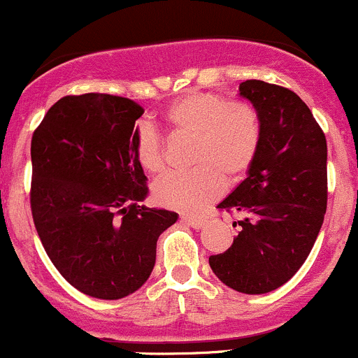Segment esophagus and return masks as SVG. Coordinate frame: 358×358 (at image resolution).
<instances>
[{"instance_id":"esophagus-1","label":"esophagus","mask_w":358,"mask_h":358,"mask_svg":"<svg viewBox=\"0 0 358 358\" xmlns=\"http://www.w3.org/2000/svg\"><path fill=\"white\" fill-rule=\"evenodd\" d=\"M183 223L189 227H192V229L199 230L206 225V220L204 218H194V216H183Z\"/></svg>"}]
</instances>
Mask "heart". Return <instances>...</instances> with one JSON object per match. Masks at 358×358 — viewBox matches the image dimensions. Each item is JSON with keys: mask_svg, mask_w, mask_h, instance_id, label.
<instances>
[{"mask_svg": "<svg viewBox=\"0 0 358 358\" xmlns=\"http://www.w3.org/2000/svg\"><path fill=\"white\" fill-rule=\"evenodd\" d=\"M164 121L178 135L194 140L190 164L196 169L168 175L154 185V199L162 208L201 211L222 196L223 180L241 182L258 156L262 121L248 102L192 92L169 103ZM135 156L145 171L164 169L162 140L147 122L136 128Z\"/></svg>", "mask_w": 358, "mask_h": 358, "instance_id": "obj_1", "label": "heart"}]
</instances>
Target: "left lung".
<instances>
[{"label":"left lung","mask_w":358,"mask_h":358,"mask_svg":"<svg viewBox=\"0 0 358 358\" xmlns=\"http://www.w3.org/2000/svg\"><path fill=\"white\" fill-rule=\"evenodd\" d=\"M239 96L262 121L246 178L220 209L241 213L239 234L209 266L225 286L265 294L294 275L315 244L327 208V143L308 106L291 90L248 79Z\"/></svg>","instance_id":"obj_1"}]
</instances>
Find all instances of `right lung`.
<instances>
[{
    "mask_svg": "<svg viewBox=\"0 0 358 358\" xmlns=\"http://www.w3.org/2000/svg\"><path fill=\"white\" fill-rule=\"evenodd\" d=\"M135 100L64 96L32 135L31 209L46 255L76 289L121 299L147 282L157 239L178 220L138 206L149 194L135 156Z\"/></svg>",
    "mask_w": 358,
    "mask_h": 358,
    "instance_id": "right-lung-1",
    "label": "right lung"
}]
</instances>
